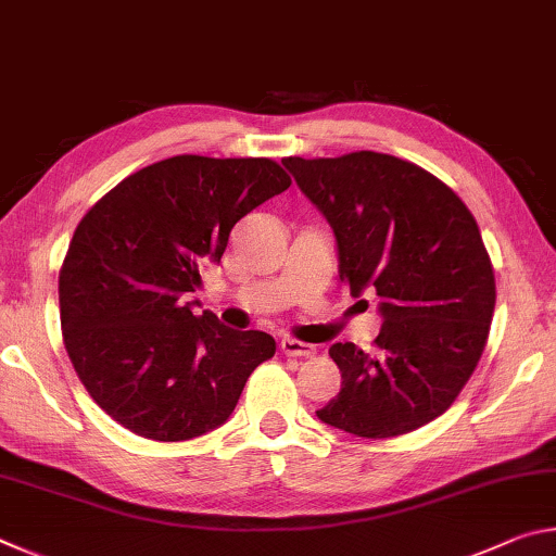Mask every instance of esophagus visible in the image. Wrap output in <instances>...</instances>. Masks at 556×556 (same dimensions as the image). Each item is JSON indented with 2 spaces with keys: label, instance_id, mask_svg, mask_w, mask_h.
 Instances as JSON below:
<instances>
[{
  "label": "esophagus",
  "instance_id": "1",
  "mask_svg": "<svg viewBox=\"0 0 556 556\" xmlns=\"http://www.w3.org/2000/svg\"><path fill=\"white\" fill-rule=\"evenodd\" d=\"M279 348H281V353L289 355V357H312V355H316V345L296 341V338H285V341L279 343Z\"/></svg>",
  "mask_w": 556,
  "mask_h": 556
}]
</instances>
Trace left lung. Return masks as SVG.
Here are the masks:
<instances>
[{"label": "left lung", "instance_id": "obj_1", "mask_svg": "<svg viewBox=\"0 0 556 556\" xmlns=\"http://www.w3.org/2000/svg\"><path fill=\"white\" fill-rule=\"evenodd\" d=\"M281 164L331 223L343 285L380 296L372 353L328 348L343 382L318 419L363 439L429 425L464 390L491 331L495 275L476 218L434 174L390 154Z\"/></svg>", "mask_w": 556, "mask_h": 556}]
</instances>
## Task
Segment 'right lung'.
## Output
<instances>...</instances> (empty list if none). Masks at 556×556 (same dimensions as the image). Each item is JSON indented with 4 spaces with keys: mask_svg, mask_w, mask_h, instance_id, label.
<instances>
[{
    "mask_svg": "<svg viewBox=\"0 0 556 556\" xmlns=\"http://www.w3.org/2000/svg\"><path fill=\"white\" fill-rule=\"evenodd\" d=\"M289 186L271 159L181 154L83 215L59 271L63 343L90 397L131 434L186 441L220 427L275 355L269 333L199 316L186 294L220 262L232 225Z\"/></svg>",
    "mask_w": 556,
    "mask_h": 556,
    "instance_id": "right-lung-1",
    "label": "right lung"
}]
</instances>
